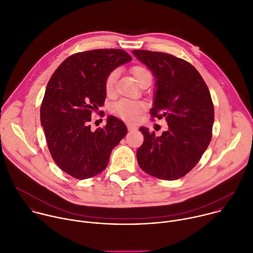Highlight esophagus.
<instances>
[{
	"instance_id": "1",
	"label": "esophagus",
	"mask_w": 253,
	"mask_h": 253,
	"mask_svg": "<svg viewBox=\"0 0 253 253\" xmlns=\"http://www.w3.org/2000/svg\"><path fill=\"white\" fill-rule=\"evenodd\" d=\"M127 127H128V130H129V131H133V130H136V129H137V126H136V125L130 124V123L127 124Z\"/></svg>"
}]
</instances>
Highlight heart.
<instances>
[{"label":"heart","mask_w":253,"mask_h":253,"mask_svg":"<svg viewBox=\"0 0 253 253\" xmlns=\"http://www.w3.org/2000/svg\"><path fill=\"white\" fill-rule=\"evenodd\" d=\"M131 73L136 79L138 83L141 82V80L147 76L150 75L148 70L142 66H134L131 69ZM118 71L114 70L111 73L107 76L105 80V92L107 96H113L116 91V81L118 78ZM145 110V106L143 103L139 101H132V100H120L113 106V112L121 117L122 119L133 122L135 121L140 114H142Z\"/></svg>","instance_id":"b5f03b06"}]
</instances>
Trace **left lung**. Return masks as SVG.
<instances>
[{
  "instance_id": "left-lung-1",
  "label": "left lung",
  "mask_w": 253,
  "mask_h": 253,
  "mask_svg": "<svg viewBox=\"0 0 253 253\" xmlns=\"http://www.w3.org/2000/svg\"><path fill=\"white\" fill-rule=\"evenodd\" d=\"M132 53L155 78L152 117H164L168 124L160 136L140 127L144 142L136 153L138 164L158 179L183 177L198 163L211 141L214 108L208 87L185 60L147 50Z\"/></svg>"
}]
</instances>
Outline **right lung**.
<instances>
[{"instance_id": "right-lung-1", "label": "right lung", "mask_w": 253, "mask_h": 253, "mask_svg": "<svg viewBox=\"0 0 253 253\" xmlns=\"http://www.w3.org/2000/svg\"><path fill=\"white\" fill-rule=\"evenodd\" d=\"M132 58L121 49H98L68 57L48 82L40 118L56 164L77 179L101 173L127 134L126 125L108 116L105 128L91 130V115L104 105L105 80Z\"/></svg>"}]
</instances>
